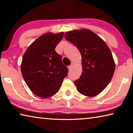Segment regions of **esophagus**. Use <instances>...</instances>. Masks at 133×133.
I'll return each instance as SVG.
<instances>
[{
	"mask_svg": "<svg viewBox=\"0 0 133 133\" xmlns=\"http://www.w3.org/2000/svg\"><path fill=\"white\" fill-rule=\"evenodd\" d=\"M74 66V63L73 62H72L71 63V64L69 66H68V69H69V70H71V69H72V67H73V66Z\"/></svg>",
	"mask_w": 133,
	"mask_h": 133,
	"instance_id": "obj_1",
	"label": "esophagus"
}]
</instances>
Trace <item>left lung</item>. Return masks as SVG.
Segmentation results:
<instances>
[{
  "instance_id": "obj_1",
  "label": "left lung",
  "mask_w": 133,
  "mask_h": 133,
  "mask_svg": "<svg viewBox=\"0 0 133 133\" xmlns=\"http://www.w3.org/2000/svg\"><path fill=\"white\" fill-rule=\"evenodd\" d=\"M64 37L82 55L83 71L75 81L77 90L85 96H97L109 84L115 71L111 51L104 40L88 29L70 31Z\"/></svg>"
}]
</instances>
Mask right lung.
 <instances>
[{"label":"right lung","mask_w":133,"mask_h":133,"mask_svg":"<svg viewBox=\"0 0 133 133\" xmlns=\"http://www.w3.org/2000/svg\"><path fill=\"white\" fill-rule=\"evenodd\" d=\"M64 33H47L33 42L22 58V75L29 88L36 95L48 98L59 90L69 70L55 48Z\"/></svg>","instance_id":"1"}]
</instances>
